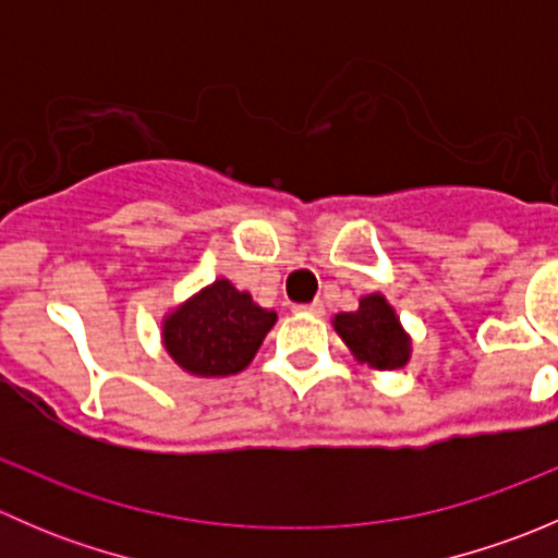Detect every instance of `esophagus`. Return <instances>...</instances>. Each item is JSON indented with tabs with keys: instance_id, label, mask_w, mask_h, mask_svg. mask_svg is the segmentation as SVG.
Returning <instances> with one entry per match:
<instances>
[{
	"instance_id": "34e87169",
	"label": "esophagus",
	"mask_w": 558,
	"mask_h": 558,
	"mask_svg": "<svg viewBox=\"0 0 558 558\" xmlns=\"http://www.w3.org/2000/svg\"><path fill=\"white\" fill-rule=\"evenodd\" d=\"M296 311L311 313V315H324V305H320V302H311V305H300Z\"/></svg>"
}]
</instances>
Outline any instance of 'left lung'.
I'll list each match as a JSON object with an SVG mask.
<instances>
[{
    "label": "left lung",
    "mask_w": 558,
    "mask_h": 558,
    "mask_svg": "<svg viewBox=\"0 0 558 558\" xmlns=\"http://www.w3.org/2000/svg\"><path fill=\"white\" fill-rule=\"evenodd\" d=\"M331 324L353 356L367 367L402 369L410 362L413 340L384 294L362 296L356 311L337 313Z\"/></svg>",
    "instance_id": "1"
}]
</instances>
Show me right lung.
Here are the masks:
<instances>
[{
	"label": "right lung",
	"instance_id": "right-lung-1",
	"mask_svg": "<svg viewBox=\"0 0 558 558\" xmlns=\"http://www.w3.org/2000/svg\"><path fill=\"white\" fill-rule=\"evenodd\" d=\"M275 320L278 313L258 307L232 280L218 278L165 315L161 342L189 375L227 378L253 362Z\"/></svg>",
	"mask_w": 558,
	"mask_h": 558
}]
</instances>
